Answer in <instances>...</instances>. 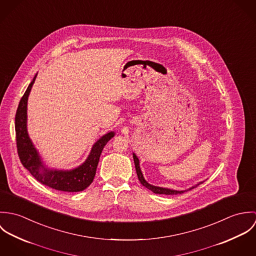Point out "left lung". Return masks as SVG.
<instances>
[{"instance_id": "8db88e82", "label": "left lung", "mask_w": 256, "mask_h": 256, "mask_svg": "<svg viewBox=\"0 0 256 256\" xmlns=\"http://www.w3.org/2000/svg\"><path fill=\"white\" fill-rule=\"evenodd\" d=\"M133 158H134V164H135V168H136V172H137V176H138V178L140 180V182L142 183L143 186H145L146 188H148V190L152 191L154 193L156 194H166V195H176V194H182L185 191H188V190H191L193 188H195L196 186H198L199 184L204 182H200L195 185H193L192 187L186 189V190H174V189H170V188H164V187H160V186H154V185H152L148 182H146V180L144 178V176L142 174V170L140 168V162H139V158L138 156L133 152Z\"/></svg>"}]
</instances>
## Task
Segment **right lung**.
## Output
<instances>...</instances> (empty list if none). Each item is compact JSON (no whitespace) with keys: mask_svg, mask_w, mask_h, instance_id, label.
<instances>
[{"mask_svg":"<svg viewBox=\"0 0 256 256\" xmlns=\"http://www.w3.org/2000/svg\"><path fill=\"white\" fill-rule=\"evenodd\" d=\"M36 76L37 74L22 98L16 113V138L20 160L22 166L36 178L37 182L60 191H82L92 182L100 154L108 142L114 137L115 133L110 131L102 136L94 144L86 160L78 168L73 170H54L47 168L28 132V100Z\"/></svg>","mask_w":256,"mask_h":256,"instance_id":"add662e5","label":"right lung"}]
</instances>
